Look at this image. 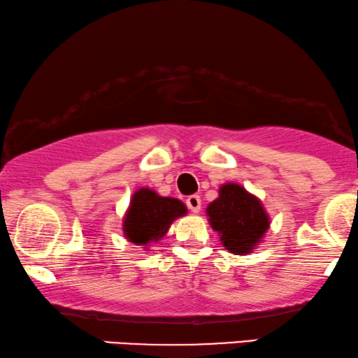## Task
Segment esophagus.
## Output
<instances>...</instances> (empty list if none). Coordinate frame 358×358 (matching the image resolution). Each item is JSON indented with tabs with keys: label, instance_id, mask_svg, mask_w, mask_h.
Instances as JSON below:
<instances>
[{
	"label": "esophagus",
	"instance_id": "1",
	"mask_svg": "<svg viewBox=\"0 0 358 358\" xmlns=\"http://www.w3.org/2000/svg\"><path fill=\"white\" fill-rule=\"evenodd\" d=\"M187 205L193 213H198V212H200V208H201V198L198 195H190L187 198Z\"/></svg>",
	"mask_w": 358,
	"mask_h": 358
}]
</instances>
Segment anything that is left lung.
<instances>
[{"label":"left lung","mask_w":358,"mask_h":358,"mask_svg":"<svg viewBox=\"0 0 358 358\" xmlns=\"http://www.w3.org/2000/svg\"><path fill=\"white\" fill-rule=\"evenodd\" d=\"M206 217L223 247L235 255L255 252L270 228L260 198L238 183H223L218 188V196L206 206Z\"/></svg>","instance_id":"8db88e82"}]
</instances>
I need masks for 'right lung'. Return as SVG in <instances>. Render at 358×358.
I'll return each instance as SVG.
<instances>
[{
	"label": "right lung",
	"mask_w": 358,
	"mask_h": 358,
	"mask_svg": "<svg viewBox=\"0 0 358 358\" xmlns=\"http://www.w3.org/2000/svg\"><path fill=\"white\" fill-rule=\"evenodd\" d=\"M188 213L187 205L178 198L162 196L148 187L133 193L123 217V235L128 242L143 250L160 242L176 218Z\"/></svg>",
	"instance_id": "right-lung-1"
}]
</instances>
